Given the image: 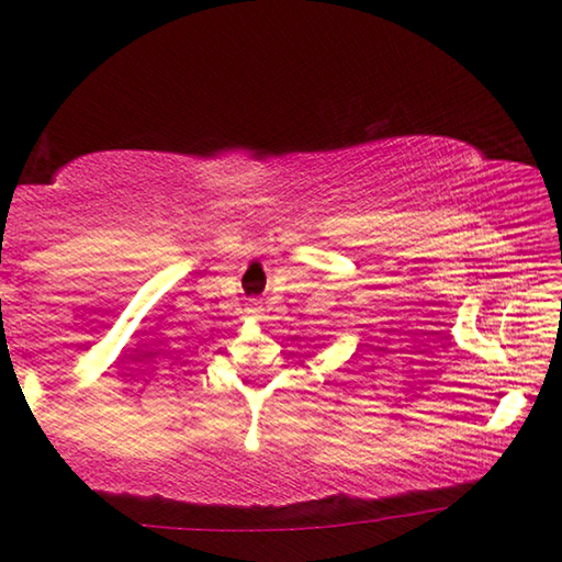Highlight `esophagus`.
Masks as SVG:
<instances>
[{"label":"esophagus","instance_id":"1","mask_svg":"<svg viewBox=\"0 0 562 562\" xmlns=\"http://www.w3.org/2000/svg\"><path fill=\"white\" fill-rule=\"evenodd\" d=\"M247 315H250L252 319H260L262 317V307H260V304L258 302H250V304H247Z\"/></svg>","mask_w":562,"mask_h":562}]
</instances>
